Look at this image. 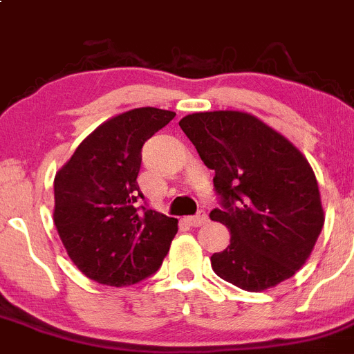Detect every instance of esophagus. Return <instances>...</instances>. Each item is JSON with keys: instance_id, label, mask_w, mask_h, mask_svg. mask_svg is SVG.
Instances as JSON below:
<instances>
[{"instance_id": "34e87169", "label": "esophagus", "mask_w": 354, "mask_h": 354, "mask_svg": "<svg viewBox=\"0 0 354 354\" xmlns=\"http://www.w3.org/2000/svg\"><path fill=\"white\" fill-rule=\"evenodd\" d=\"M207 220H209V218L203 213V214H196V216H189L185 221H187L191 227H203V225L207 223Z\"/></svg>"}]
</instances>
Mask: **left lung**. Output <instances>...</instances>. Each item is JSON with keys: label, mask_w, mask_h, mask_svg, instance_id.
<instances>
[{"label": "left lung", "mask_w": 354, "mask_h": 354, "mask_svg": "<svg viewBox=\"0 0 354 354\" xmlns=\"http://www.w3.org/2000/svg\"><path fill=\"white\" fill-rule=\"evenodd\" d=\"M207 169L221 209L211 211L232 233L211 268L245 291H264L305 264L324 227L310 163L283 134L239 111L196 112L178 122Z\"/></svg>", "instance_id": "obj_1"}]
</instances>
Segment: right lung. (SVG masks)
Instances as JSON below:
<instances>
[{
  "label": "right lung",
  "instance_id": "1",
  "mask_svg": "<svg viewBox=\"0 0 354 354\" xmlns=\"http://www.w3.org/2000/svg\"><path fill=\"white\" fill-rule=\"evenodd\" d=\"M176 112L140 107L80 143L54 177V225L76 268L93 281L129 286L158 271L177 218L140 206L141 148Z\"/></svg>",
  "mask_w": 354,
  "mask_h": 354
}]
</instances>
